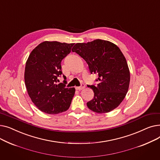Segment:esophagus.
Listing matches in <instances>:
<instances>
[{"label":"esophagus","mask_w":160,"mask_h":160,"mask_svg":"<svg viewBox=\"0 0 160 160\" xmlns=\"http://www.w3.org/2000/svg\"><path fill=\"white\" fill-rule=\"evenodd\" d=\"M84 88H85V84H84V83H82L80 86L76 87V88H75V89H77V90H82V89H83Z\"/></svg>","instance_id":"esophagus-1"}]
</instances>
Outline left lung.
<instances>
[{"mask_svg": "<svg viewBox=\"0 0 160 160\" xmlns=\"http://www.w3.org/2000/svg\"><path fill=\"white\" fill-rule=\"evenodd\" d=\"M84 60L91 74H98L97 85L88 86L94 97L87 102L89 110L102 113L112 111L127 95L130 84V71L119 48L112 42L95 39L77 43L72 48Z\"/></svg>", "mask_w": 160, "mask_h": 160, "instance_id": "obj_1", "label": "left lung"}]
</instances>
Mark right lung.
I'll return each instance as SVG.
<instances>
[{
	"mask_svg": "<svg viewBox=\"0 0 160 160\" xmlns=\"http://www.w3.org/2000/svg\"><path fill=\"white\" fill-rule=\"evenodd\" d=\"M74 43L44 41L30 53L25 66L24 82L29 97L39 110L58 114L70 107L75 93L67 88L66 77L58 83L62 74L61 62L71 52Z\"/></svg>",
	"mask_w": 160,
	"mask_h": 160,
	"instance_id": "1",
	"label": "right lung"
}]
</instances>
